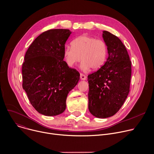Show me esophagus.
I'll list each match as a JSON object with an SVG mask.
<instances>
[{"label":"esophagus","mask_w":154,"mask_h":154,"mask_svg":"<svg viewBox=\"0 0 154 154\" xmlns=\"http://www.w3.org/2000/svg\"><path fill=\"white\" fill-rule=\"evenodd\" d=\"M80 79H81V80H85L86 79V75H84V74H80Z\"/></svg>","instance_id":"1"}]
</instances>
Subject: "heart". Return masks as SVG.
<instances>
[{"instance_id": "1", "label": "heart", "mask_w": 154, "mask_h": 154, "mask_svg": "<svg viewBox=\"0 0 154 154\" xmlns=\"http://www.w3.org/2000/svg\"><path fill=\"white\" fill-rule=\"evenodd\" d=\"M71 45L63 49V56L68 66L74 67L81 60L83 61L80 66L83 70L91 68L98 69L105 63L108 48L103 40L82 35L74 39Z\"/></svg>"}]
</instances>
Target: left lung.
I'll return each mask as SVG.
<instances>
[{"instance_id":"obj_1","label":"left lung","mask_w":154,"mask_h":154,"mask_svg":"<svg viewBox=\"0 0 154 154\" xmlns=\"http://www.w3.org/2000/svg\"><path fill=\"white\" fill-rule=\"evenodd\" d=\"M102 37L108 57L97 71L88 75V109L94 117L105 119L115 115L129 92L131 62L125 46L107 31Z\"/></svg>"}]
</instances>
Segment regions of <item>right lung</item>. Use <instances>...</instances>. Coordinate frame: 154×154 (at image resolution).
<instances>
[{
	"mask_svg": "<svg viewBox=\"0 0 154 154\" xmlns=\"http://www.w3.org/2000/svg\"><path fill=\"white\" fill-rule=\"evenodd\" d=\"M69 29H49L40 34L28 48L22 64L23 89L40 114L56 116L66 109L68 93L78 83L79 72L63 61Z\"/></svg>",
	"mask_w": 154,
	"mask_h": 154,
	"instance_id": "add662e5",
	"label": "right lung"
}]
</instances>
